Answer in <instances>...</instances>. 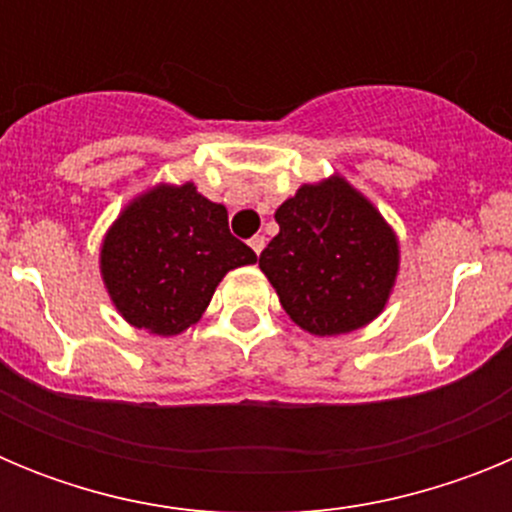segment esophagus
<instances>
[{"instance_id":"obj_1","label":"esophagus","mask_w":512,"mask_h":512,"mask_svg":"<svg viewBox=\"0 0 512 512\" xmlns=\"http://www.w3.org/2000/svg\"><path fill=\"white\" fill-rule=\"evenodd\" d=\"M248 246H251L253 253L259 256V253L264 251V246H266V238H264V235H253L251 241H248Z\"/></svg>"}]
</instances>
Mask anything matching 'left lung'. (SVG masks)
<instances>
[{
  "mask_svg": "<svg viewBox=\"0 0 512 512\" xmlns=\"http://www.w3.org/2000/svg\"><path fill=\"white\" fill-rule=\"evenodd\" d=\"M274 217L279 233L259 266L292 323L312 336H343L382 315L400 241L369 197L333 174L302 184Z\"/></svg>",
  "mask_w": 512,
  "mask_h": 512,
  "instance_id": "1",
  "label": "left lung"
}]
</instances>
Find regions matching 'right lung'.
Masks as SVG:
<instances>
[{
  "label": "right lung",
  "instance_id": "add662e5",
  "mask_svg": "<svg viewBox=\"0 0 512 512\" xmlns=\"http://www.w3.org/2000/svg\"><path fill=\"white\" fill-rule=\"evenodd\" d=\"M256 264L233 238L228 210L192 182L156 184L122 207L99 248V271L125 323L179 336L210 305L230 269Z\"/></svg>",
  "mask_w": 512,
  "mask_h": 512
}]
</instances>
